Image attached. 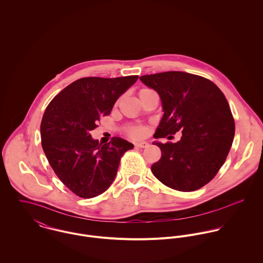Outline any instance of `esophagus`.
Instances as JSON below:
<instances>
[{
    "label": "esophagus",
    "mask_w": 263,
    "mask_h": 263,
    "mask_svg": "<svg viewBox=\"0 0 263 263\" xmlns=\"http://www.w3.org/2000/svg\"><path fill=\"white\" fill-rule=\"evenodd\" d=\"M136 147H138V148H147V147H149V144L147 142H141V143H137Z\"/></svg>",
    "instance_id": "1"
}]
</instances>
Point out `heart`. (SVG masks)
<instances>
[{"instance_id":"heart-1","label":"heart","mask_w":263,"mask_h":263,"mask_svg":"<svg viewBox=\"0 0 263 263\" xmlns=\"http://www.w3.org/2000/svg\"><path fill=\"white\" fill-rule=\"evenodd\" d=\"M146 90H149V89H142L140 92L142 91H146ZM126 134L129 138L132 139H135V140H139V139H142L146 136L147 134V128L145 126H142V125H139V126H133V127H129L127 128L126 130Z\"/></svg>"}]
</instances>
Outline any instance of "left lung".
I'll list each match as a JSON object with an SVG mask.
<instances>
[{
	"instance_id": "left-lung-1",
	"label": "left lung",
	"mask_w": 263,
	"mask_h": 263,
	"mask_svg": "<svg viewBox=\"0 0 263 263\" xmlns=\"http://www.w3.org/2000/svg\"><path fill=\"white\" fill-rule=\"evenodd\" d=\"M140 80L162 101L164 115L154 138L182 133L177 143H155L162 156L152 165L153 174L179 191L204 186L225 163L235 135L225 95L212 81L184 72L142 76Z\"/></svg>"
}]
</instances>
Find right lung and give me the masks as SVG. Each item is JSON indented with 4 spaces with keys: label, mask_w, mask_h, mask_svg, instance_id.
<instances>
[{
    "label": "right lung",
    "mask_w": 263,
    "mask_h": 263,
    "mask_svg": "<svg viewBox=\"0 0 263 263\" xmlns=\"http://www.w3.org/2000/svg\"><path fill=\"white\" fill-rule=\"evenodd\" d=\"M139 76L87 77L62 90L47 105L40 124L41 146L60 180L83 198L103 193L116 176L121 157L134 145L120 138L93 140L101 116L108 115Z\"/></svg>",
    "instance_id": "1"
}]
</instances>
